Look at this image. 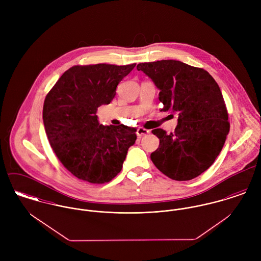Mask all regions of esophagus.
I'll return each instance as SVG.
<instances>
[{"label": "esophagus", "mask_w": 261, "mask_h": 261, "mask_svg": "<svg viewBox=\"0 0 261 261\" xmlns=\"http://www.w3.org/2000/svg\"><path fill=\"white\" fill-rule=\"evenodd\" d=\"M148 134H149V130L144 128V127H139L138 130H137V135H138L139 138H142V137H144V136H146Z\"/></svg>", "instance_id": "34e87169"}]
</instances>
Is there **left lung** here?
I'll return each mask as SVG.
<instances>
[{"mask_svg": "<svg viewBox=\"0 0 261 261\" xmlns=\"http://www.w3.org/2000/svg\"><path fill=\"white\" fill-rule=\"evenodd\" d=\"M160 90L164 112L178 113L174 133H151L160 146L150 154L154 166L176 181L192 180L214 163L229 133L222 92L206 70L177 60L140 63L137 66Z\"/></svg>", "mask_w": 261, "mask_h": 261, "instance_id": "left-lung-1", "label": "left lung"}]
</instances>
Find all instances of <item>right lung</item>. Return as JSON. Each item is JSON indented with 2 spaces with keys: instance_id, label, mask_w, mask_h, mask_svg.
I'll return each mask as SVG.
<instances>
[{
  "instance_id": "right-lung-1",
  "label": "right lung",
  "mask_w": 261,
  "mask_h": 261,
  "mask_svg": "<svg viewBox=\"0 0 261 261\" xmlns=\"http://www.w3.org/2000/svg\"><path fill=\"white\" fill-rule=\"evenodd\" d=\"M136 64L73 66L47 94L43 122L51 148L76 178L109 183L121 171L127 150L137 140L135 127L102 125L99 107L112 102L116 86Z\"/></svg>"
}]
</instances>
